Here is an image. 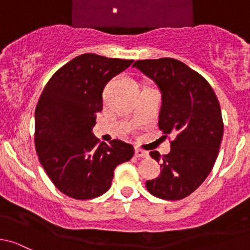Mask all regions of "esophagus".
Listing matches in <instances>:
<instances>
[{"mask_svg": "<svg viewBox=\"0 0 250 250\" xmlns=\"http://www.w3.org/2000/svg\"><path fill=\"white\" fill-rule=\"evenodd\" d=\"M135 155L137 156V158H144V159L149 158V153H148V151L142 150V149H140V148H136L135 149Z\"/></svg>", "mask_w": 250, "mask_h": 250, "instance_id": "34e87169", "label": "esophagus"}]
</instances>
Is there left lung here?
<instances>
[{
	"instance_id": "left-lung-1",
	"label": "left lung",
	"mask_w": 250,
	"mask_h": 250,
	"mask_svg": "<svg viewBox=\"0 0 250 250\" xmlns=\"http://www.w3.org/2000/svg\"><path fill=\"white\" fill-rule=\"evenodd\" d=\"M132 66L159 86V128L176 136L168 154L150 151L163 169L146 187L159 199L182 200L205 182L217 160L224 132L219 101L201 74L176 59L138 60Z\"/></svg>"
}]
</instances>
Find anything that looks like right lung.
Segmentation results:
<instances>
[{
  "label": "right lung",
  "instance_id": "obj_1",
  "mask_svg": "<svg viewBox=\"0 0 250 250\" xmlns=\"http://www.w3.org/2000/svg\"><path fill=\"white\" fill-rule=\"evenodd\" d=\"M133 60L83 54L54 73L35 112V144L50 181L67 196L89 200L107 191L118 165L133 156L119 140L99 144L92 135L102 92Z\"/></svg>",
  "mask_w": 250,
  "mask_h": 250
}]
</instances>
